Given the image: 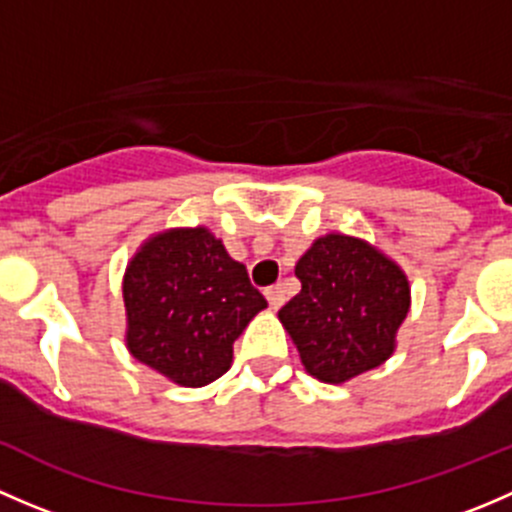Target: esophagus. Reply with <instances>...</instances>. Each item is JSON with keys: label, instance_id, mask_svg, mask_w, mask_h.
<instances>
[{"label": "esophagus", "instance_id": "1", "mask_svg": "<svg viewBox=\"0 0 512 512\" xmlns=\"http://www.w3.org/2000/svg\"><path fill=\"white\" fill-rule=\"evenodd\" d=\"M265 297L267 302H270V309H280L282 304H285V289H282V285H272L265 289Z\"/></svg>", "mask_w": 512, "mask_h": 512}]
</instances>
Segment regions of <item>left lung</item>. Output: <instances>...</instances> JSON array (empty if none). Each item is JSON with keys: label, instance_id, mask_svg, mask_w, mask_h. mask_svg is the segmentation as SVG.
Instances as JSON below:
<instances>
[{"label": "left lung", "instance_id": "left-lung-1", "mask_svg": "<svg viewBox=\"0 0 512 512\" xmlns=\"http://www.w3.org/2000/svg\"><path fill=\"white\" fill-rule=\"evenodd\" d=\"M294 275L302 289L280 322L314 379L342 384L389 359L411 302L399 265L364 240L327 235L299 257Z\"/></svg>", "mask_w": 512, "mask_h": 512}]
</instances>
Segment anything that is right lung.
Returning a JSON list of instances; mask_svg holds the SVG:
<instances>
[{
	"label": "right lung",
	"mask_w": 512,
	"mask_h": 512,
	"mask_svg": "<svg viewBox=\"0 0 512 512\" xmlns=\"http://www.w3.org/2000/svg\"><path fill=\"white\" fill-rule=\"evenodd\" d=\"M123 302L131 354L180 386L220 379L235 339L267 307L205 227L151 237L128 265Z\"/></svg>",
	"instance_id": "obj_1"
}]
</instances>
